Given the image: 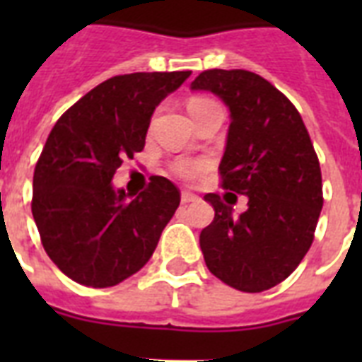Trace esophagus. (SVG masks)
<instances>
[{"label":"esophagus","instance_id":"34e87169","mask_svg":"<svg viewBox=\"0 0 362 362\" xmlns=\"http://www.w3.org/2000/svg\"><path fill=\"white\" fill-rule=\"evenodd\" d=\"M180 201H182V204H192V203H199V197L189 192H182Z\"/></svg>","mask_w":362,"mask_h":362}]
</instances>
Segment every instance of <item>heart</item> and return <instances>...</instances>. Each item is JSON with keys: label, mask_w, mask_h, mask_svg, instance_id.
I'll return each mask as SVG.
<instances>
[{"label": "heart", "mask_w": 362, "mask_h": 362, "mask_svg": "<svg viewBox=\"0 0 362 362\" xmlns=\"http://www.w3.org/2000/svg\"><path fill=\"white\" fill-rule=\"evenodd\" d=\"M204 103H210V99H204V98H195L189 101V107H199V105H204ZM204 165L201 161H189V159H182L178 163L175 165V170L176 175L182 176V178H186V180H192L195 176L203 170Z\"/></svg>", "instance_id": "1"}]
</instances>
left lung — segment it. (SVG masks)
<instances>
[{"label":"left lung","mask_w":362,"mask_h":362,"mask_svg":"<svg viewBox=\"0 0 362 362\" xmlns=\"http://www.w3.org/2000/svg\"><path fill=\"white\" fill-rule=\"evenodd\" d=\"M192 90L227 105L221 186L247 197L246 212L235 216L220 195H204L214 206L199 237L204 263L238 291L270 289L297 269L314 240L323 206L314 144L291 101L252 71H203Z\"/></svg>","instance_id":"obj_1"}]
</instances>
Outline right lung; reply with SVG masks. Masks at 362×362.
Returning a JSON list of instances; mask_svg holds the SVG:
<instances>
[{
    "mask_svg": "<svg viewBox=\"0 0 362 362\" xmlns=\"http://www.w3.org/2000/svg\"><path fill=\"white\" fill-rule=\"evenodd\" d=\"M192 71L112 76L50 131L33 173L31 212L48 257L88 287H112L148 263L180 204L178 187L152 176L135 197L115 189L125 158L141 152L156 107Z\"/></svg>",
    "mask_w": 362,
    "mask_h": 362,
    "instance_id": "right-lung-1",
    "label": "right lung"
}]
</instances>
